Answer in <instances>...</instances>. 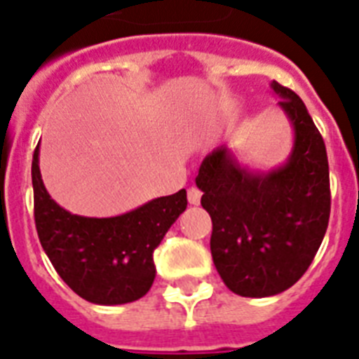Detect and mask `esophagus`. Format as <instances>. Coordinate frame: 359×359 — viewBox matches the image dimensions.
I'll return each mask as SVG.
<instances>
[{
	"mask_svg": "<svg viewBox=\"0 0 359 359\" xmlns=\"http://www.w3.org/2000/svg\"><path fill=\"white\" fill-rule=\"evenodd\" d=\"M201 189L197 188H189L188 189V201H189V205H199L201 203Z\"/></svg>",
	"mask_w": 359,
	"mask_h": 359,
	"instance_id": "obj_1",
	"label": "esophagus"
}]
</instances>
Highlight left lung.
<instances>
[{"label":"left lung","instance_id":"obj_1","mask_svg":"<svg viewBox=\"0 0 359 359\" xmlns=\"http://www.w3.org/2000/svg\"><path fill=\"white\" fill-rule=\"evenodd\" d=\"M271 88L293 127V149L280 168L262 173L221 145L195 179L212 217L210 250L236 295H278L310 267L330 217V177L321 133L302 99L276 81Z\"/></svg>","mask_w":359,"mask_h":359}]
</instances>
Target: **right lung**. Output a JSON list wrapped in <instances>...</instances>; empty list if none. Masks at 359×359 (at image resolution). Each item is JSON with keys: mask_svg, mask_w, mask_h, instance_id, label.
<instances>
[{"mask_svg": "<svg viewBox=\"0 0 359 359\" xmlns=\"http://www.w3.org/2000/svg\"><path fill=\"white\" fill-rule=\"evenodd\" d=\"M40 149L33 154L34 223L60 278L84 301L101 306L142 299L153 285V252L188 206L186 189L116 217H84L58 206L42 182Z\"/></svg>", "mask_w": 359, "mask_h": 359, "instance_id": "1", "label": "right lung"}]
</instances>
